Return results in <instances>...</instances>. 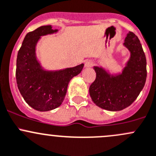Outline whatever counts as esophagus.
I'll return each mask as SVG.
<instances>
[{
	"label": "esophagus",
	"mask_w": 156,
	"mask_h": 156,
	"mask_svg": "<svg viewBox=\"0 0 156 156\" xmlns=\"http://www.w3.org/2000/svg\"><path fill=\"white\" fill-rule=\"evenodd\" d=\"M93 66V61L91 59L86 60L84 62V68H90Z\"/></svg>",
	"instance_id": "34e87169"
}]
</instances>
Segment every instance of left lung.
Wrapping results in <instances>:
<instances>
[{
    "label": "left lung",
    "mask_w": 156,
    "mask_h": 156,
    "mask_svg": "<svg viewBox=\"0 0 156 156\" xmlns=\"http://www.w3.org/2000/svg\"><path fill=\"white\" fill-rule=\"evenodd\" d=\"M123 46L130 56L120 72L112 73L102 66H94L97 76L89 88L93 102L112 112L121 111L132 104L145 85L146 59L137 36L129 31Z\"/></svg>",
    "instance_id": "obj_1"
}]
</instances>
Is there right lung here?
<instances>
[{
  "mask_svg": "<svg viewBox=\"0 0 156 156\" xmlns=\"http://www.w3.org/2000/svg\"><path fill=\"white\" fill-rule=\"evenodd\" d=\"M52 26H43L29 32L17 54V87L25 101L39 112L59 107L63 102L69 81L82 71L84 64L71 68L49 70L37 57L36 47L42 36L57 33Z\"/></svg>",
  "mask_w": 156,
  "mask_h": 156,
  "instance_id": "add662e5",
  "label": "right lung"
}]
</instances>
